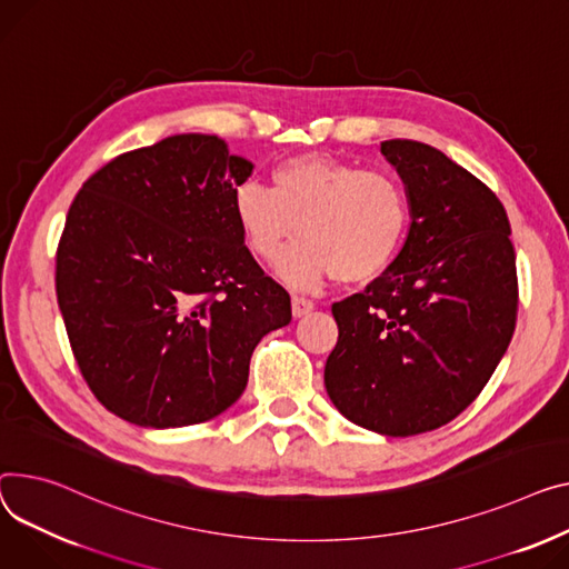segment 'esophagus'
Listing matches in <instances>:
<instances>
[{"mask_svg":"<svg viewBox=\"0 0 569 569\" xmlns=\"http://www.w3.org/2000/svg\"><path fill=\"white\" fill-rule=\"evenodd\" d=\"M290 301H292V316H295V318H301V316H307V313L313 311V301L307 299V297L292 295Z\"/></svg>","mask_w":569,"mask_h":569,"instance_id":"34e87169","label":"esophagus"}]
</instances>
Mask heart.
<instances>
[{"label":"heart","instance_id":"1","mask_svg":"<svg viewBox=\"0 0 569 569\" xmlns=\"http://www.w3.org/2000/svg\"><path fill=\"white\" fill-rule=\"evenodd\" d=\"M270 182H240L233 214L262 262H274L295 233L301 238L279 262L281 279L295 288H316L329 277L368 283L391 268L407 242L411 203L391 173L307 153L279 162Z\"/></svg>","mask_w":569,"mask_h":569}]
</instances>
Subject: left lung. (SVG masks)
I'll use <instances>...</instances> for the list:
<instances>
[{"instance_id": "1", "label": "left lung", "mask_w": 569, "mask_h": 569, "mask_svg": "<svg viewBox=\"0 0 569 569\" xmlns=\"http://www.w3.org/2000/svg\"><path fill=\"white\" fill-rule=\"evenodd\" d=\"M382 156L409 194V236L382 277L331 307L325 387L348 421L411 437L456 419L497 370L517 268L506 208L485 182L421 141H382Z\"/></svg>"}]
</instances>
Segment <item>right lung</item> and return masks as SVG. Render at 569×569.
I'll return each instance as SVG.
<instances>
[{
    "label": "right lung",
    "mask_w": 569,
    "mask_h": 569,
    "mask_svg": "<svg viewBox=\"0 0 569 569\" xmlns=\"http://www.w3.org/2000/svg\"><path fill=\"white\" fill-rule=\"evenodd\" d=\"M253 164L214 134H173L96 171L57 249V301L93 396L141 428L214 419L258 340L292 318L233 214Z\"/></svg>",
    "instance_id": "right-lung-1"
}]
</instances>
